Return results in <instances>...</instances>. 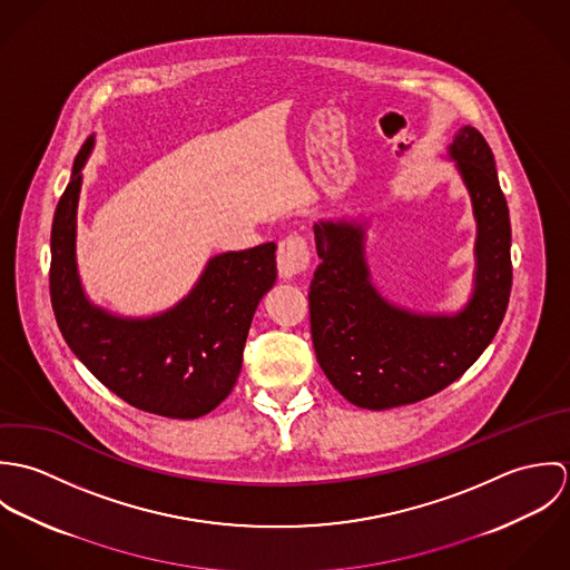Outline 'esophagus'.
Wrapping results in <instances>:
<instances>
[{
	"mask_svg": "<svg viewBox=\"0 0 570 570\" xmlns=\"http://www.w3.org/2000/svg\"><path fill=\"white\" fill-rule=\"evenodd\" d=\"M309 263H312V252L305 235L292 233L281 239L278 252H276V265L283 278H294L303 274L309 267Z\"/></svg>",
	"mask_w": 570,
	"mask_h": 570,
	"instance_id": "esophagus-1",
	"label": "esophagus"
}]
</instances>
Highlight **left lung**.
<instances>
[{"label": "left lung", "mask_w": 570, "mask_h": 570, "mask_svg": "<svg viewBox=\"0 0 570 570\" xmlns=\"http://www.w3.org/2000/svg\"><path fill=\"white\" fill-rule=\"evenodd\" d=\"M450 156L470 188L479 222L476 289L456 316H416L371 285L360 226H314L321 265L309 292L321 368L351 404L368 410L421 402L459 380L488 348L511 294V224L488 140L463 127Z\"/></svg>", "instance_id": "obj_1"}]
</instances>
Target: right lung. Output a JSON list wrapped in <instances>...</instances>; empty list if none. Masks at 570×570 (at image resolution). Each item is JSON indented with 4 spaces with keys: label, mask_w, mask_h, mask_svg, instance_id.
Instances as JSON below:
<instances>
[{
    "label": "right lung",
    "mask_w": 570,
    "mask_h": 570,
    "mask_svg": "<svg viewBox=\"0 0 570 570\" xmlns=\"http://www.w3.org/2000/svg\"><path fill=\"white\" fill-rule=\"evenodd\" d=\"M82 145L50 235V301L75 355L111 393L138 410L197 419L219 406L237 384L258 301L276 281V244L215 256L195 289L170 312L125 321L91 307L82 294L75 237Z\"/></svg>",
    "instance_id": "1"
}]
</instances>
